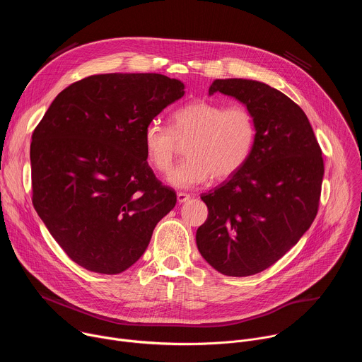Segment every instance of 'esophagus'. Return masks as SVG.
Returning <instances> with one entry per match:
<instances>
[{
    "mask_svg": "<svg viewBox=\"0 0 362 362\" xmlns=\"http://www.w3.org/2000/svg\"><path fill=\"white\" fill-rule=\"evenodd\" d=\"M189 199H190V194L183 193V192H179V193H177V203H179V204L186 203Z\"/></svg>",
    "mask_w": 362,
    "mask_h": 362,
    "instance_id": "34e87169",
    "label": "esophagus"
}]
</instances>
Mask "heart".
<instances>
[{"label": "heart", "instance_id": "1", "mask_svg": "<svg viewBox=\"0 0 362 362\" xmlns=\"http://www.w3.org/2000/svg\"><path fill=\"white\" fill-rule=\"evenodd\" d=\"M143 151L147 163L168 173L186 146L187 159L176 166L168 180L177 189L226 180L242 170L256 141V124L250 110L242 105L225 106L197 98L186 103L170 116V127L150 122L143 130Z\"/></svg>", "mask_w": 362, "mask_h": 362}]
</instances>
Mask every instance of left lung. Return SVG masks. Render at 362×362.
I'll use <instances>...</instances> for the list:
<instances>
[{"label": "left lung", "instance_id": "obj_1", "mask_svg": "<svg viewBox=\"0 0 362 362\" xmlns=\"http://www.w3.org/2000/svg\"><path fill=\"white\" fill-rule=\"evenodd\" d=\"M235 97L250 110L256 141L239 173L202 200L208 219L196 232L200 255L228 276L274 265L313 225L324 177L322 151L303 110L255 80H215L209 94Z\"/></svg>", "mask_w": 362, "mask_h": 362}]
</instances>
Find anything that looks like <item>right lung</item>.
<instances>
[{
  "mask_svg": "<svg viewBox=\"0 0 362 362\" xmlns=\"http://www.w3.org/2000/svg\"><path fill=\"white\" fill-rule=\"evenodd\" d=\"M183 94L182 81L156 73L90 76L64 88L35 127L34 209L77 265L122 274L175 208L176 193L154 176L141 139Z\"/></svg>",
  "mask_w": 362,
  "mask_h": 362,
  "instance_id": "1",
  "label": "right lung"
}]
</instances>
